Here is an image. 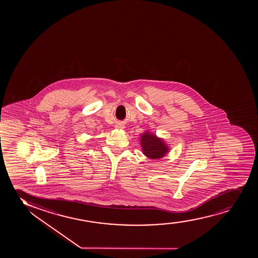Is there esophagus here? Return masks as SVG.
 <instances>
[{
    "label": "esophagus",
    "mask_w": 258,
    "mask_h": 258,
    "mask_svg": "<svg viewBox=\"0 0 258 258\" xmlns=\"http://www.w3.org/2000/svg\"><path fill=\"white\" fill-rule=\"evenodd\" d=\"M116 128H118V129H123V128H124V125L121 124H118L116 125Z\"/></svg>",
    "instance_id": "34e87169"
}]
</instances>
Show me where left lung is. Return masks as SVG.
I'll return each instance as SVG.
<instances>
[{
  "label": "left lung",
  "instance_id": "left-lung-1",
  "mask_svg": "<svg viewBox=\"0 0 258 258\" xmlns=\"http://www.w3.org/2000/svg\"><path fill=\"white\" fill-rule=\"evenodd\" d=\"M140 143L143 153L150 159L162 158L169 151V146L163 140L151 132H145V134H141Z\"/></svg>",
  "mask_w": 258,
  "mask_h": 258
}]
</instances>
